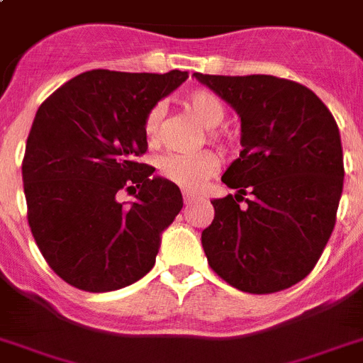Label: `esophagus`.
I'll return each mask as SVG.
<instances>
[{
    "mask_svg": "<svg viewBox=\"0 0 363 363\" xmlns=\"http://www.w3.org/2000/svg\"><path fill=\"white\" fill-rule=\"evenodd\" d=\"M182 199H184V204H191L195 199H197V195L188 194V191H184V194H182Z\"/></svg>",
    "mask_w": 363,
    "mask_h": 363,
    "instance_id": "34e87169",
    "label": "esophagus"
}]
</instances>
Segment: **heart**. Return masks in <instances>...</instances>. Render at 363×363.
I'll return each mask as SVG.
<instances>
[{
  "label": "heart",
  "instance_id": "obj_1",
  "mask_svg": "<svg viewBox=\"0 0 363 363\" xmlns=\"http://www.w3.org/2000/svg\"><path fill=\"white\" fill-rule=\"evenodd\" d=\"M182 106L191 113V115L208 128V137L213 143H223L225 133L216 129L220 122L225 121L226 107L223 100L216 93L206 89L191 91L182 99ZM164 109L162 106L151 107L144 122V133L150 140H157L159 137L160 122H162ZM159 172L166 181L177 184L179 188L188 191H197L204 186V182L213 177L219 172V159L212 151H199L191 155H164L159 159Z\"/></svg>",
  "mask_w": 363,
  "mask_h": 363
}]
</instances>
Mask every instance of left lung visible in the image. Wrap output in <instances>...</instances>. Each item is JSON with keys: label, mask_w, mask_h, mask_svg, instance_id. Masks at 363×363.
I'll list each match as a JSON object with an SVG mask.
<instances>
[{"label": "left lung", "mask_w": 363, "mask_h": 363, "mask_svg": "<svg viewBox=\"0 0 363 363\" xmlns=\"http://www.w3.org/2000/svg\"><path fill=\"white\" fill-rule=\"evenodd\" d=\"M194 77L241 118L242 150L223 175L235 194L212 201L216 216L201 235L208 263L242 292L289 289L314 269L336 223L343 188L336 121L296 82Z\"/></svg>", "instance_id": "8db88e82"}]
</instances>
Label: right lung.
<instances>
[{"label":"right lung","instance_id":"right-lung-1","mask_svg":"<svg viewBox=\"0 0 363 363\" xmlns=\"http://www.w3.org/2000/svg\"><path fill=\"white\" fill-rule=\"evenodd\" d=\"M186 71L82 72L40 106L25 146L23 190L36 245L69 285L109 292L146 276L181 212L177 184L138 162L151 107ZM139 188L125 207L116 194ZM137 191V190H135Z\"/></svg>","mask_w":363,"mask_h":363}]
</instances>
